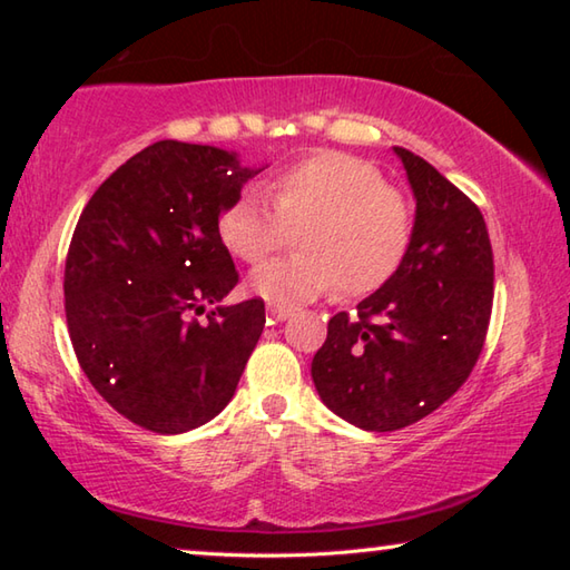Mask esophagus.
<instances>
[{
  "label": "esophagus",
  "mask_w": 570,
  "mask_h": 570,
  "mask_svg": "<svg viewBox=\"0 0 570 570\" xmlns=\"http://www.w3.org/2000/svg\"><path fill=\"white\" fill-rule=\"evenodd\" d=\"M266 312H268V316H272L274 322H286L288 316L294 314V308H288V306H278V304H268V306H266Z\"/></svg>",
  "instance_id": "34e87169"
}]
</instances>
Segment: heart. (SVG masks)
<instances>
[{"label":"heart","instance_id":"obj_1","mask_svg":"<svg viewBox=\"0 0 570 570\" xmlns=\"http://www.w3.org/2000/svg\"><path fill=\"white\" fill-rule=\"evenodd\" d=\"M266 190L274 209L244 193L220 214L218 236L240 262L258 264L298 228V254L250 274V288L268 302H312L336 284L344 296H366L400 272L412 244V210L372 163L316 153L276 173Z\"/></svg>","mask_w":570,"mask_h":570}]
</instances>
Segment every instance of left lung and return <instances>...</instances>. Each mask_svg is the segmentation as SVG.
Segmentation results:
<instances>
[{
  "mask_svg": "<svg viewBox=\"0 0 570 570\" xmlns=\"http://www.w3.org/2000/svg\"><path fill=\"white\" fill-rule=\"evenodd\" d=\"M417 200L407 256L387 284L330 320L312 377L342 420L392 432L428 417L470 377L493 308L485 218L460 188L394 148Z\"/></svg>",
  "mask_w": 570,
  "mask_h": 570,
  "instance_id": "8db88e82",
  "label": "left lung"
}]
</instances>
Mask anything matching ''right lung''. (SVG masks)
<instances>
[{
    "instance_id": "obj_1",
    "label": "right lung",
    "mask_w": 570,
    "mask_h": 570,
    "mask_svg": "<svg viewBox=\"0 0 570 570\" xmlns=\"http://www.w3.org/2000/svg\"><path fill=\"white\" fill-rule=\"evenodd\" d=\"M262 168L160 140L92 193L65 262L77 362L122 417L160 435L206 424L234 397L266 324L262 298L220 306L238 272L218 216ZM208 303L206 323L195 316Z\"/></svg>"
}]
</instances>
